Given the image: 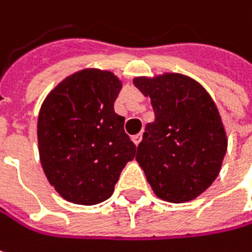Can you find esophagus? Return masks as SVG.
I'll use <instances>...</instances> for the list:
<instances>
[{
  "label": "esophagus",
  "instance_id": "esophagus-1",
  "mask_svg": "<svg viewBox=\"0 0 252 252\" xmlns=\"http://www.w3.org/2000/svg\"><path fill=\"white\" fill-rule=\"evenodd\" d=\"M132 140H133V143H135L136 146L140 143V140H142V132L140 133H137V135H135L133 137H132Z\"/></svg>",
  "mask_w": 252,
  "mask_h": 252
}]
</instances>
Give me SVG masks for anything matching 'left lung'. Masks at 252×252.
Returning a JSON list of instances; mask_svg holds the SVG:
<instances>
[{
	"label": "left lung",
	"instance_id": "1",
	"mask_svg": "<svg viewBox=\"0 0 252 252\" xmlns=\"http://www.w3.org/2000/svg\"><path fill=\"white\" fill-rule=\"evenodd\" d=\"M135 86L152 101L136 160L156 196L182 204L217 179L226 152L221 116L207 90L182 74L137 77Z\"/></svg>",
	"mask_w": 252,
	"mask_h": 252
}]
</instances>
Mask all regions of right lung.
I'll return each instance as SVG.
<instances>
[{
	"mask_svg": "<svg viewBox=\"0 0 252 252\" xmlns=\"http://www.w3.org/2000/svg\"><path fill=\"white\" fill-rule=\"evenodd\" d=\"M122 83L110 71L86 68L64 79L40 109L37 136L48 182L73 204L112 196L136 146L115 113Z\"/></svg>",
	"mask_w": 252,
	"mask_h": 252,
	"instance_id": "obj_1",
	"label": "right lung"
}]
</instances>
